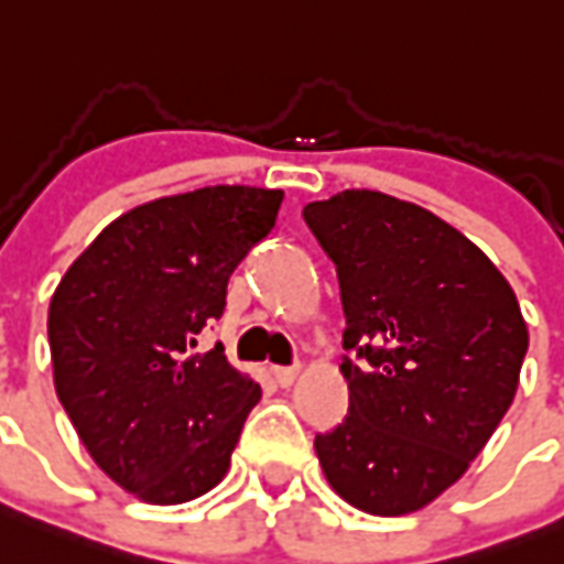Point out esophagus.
I'll return each mask as SVG.
<instances>
[{"instance_id": "esophagus-1", "label": "esophagus", "mask_w": 564, "mask_h": 564, "mask_svg": "<svg viewBox=\"0 0 564 564\" xmlns=\"http://www.w3.org/2000/svg\"><path fill=\"white\" fill-rule=\"evenodd\" d=\"M296 377H300V368H296V365H291V368H273V379H276L282 388L294 386Z\"/></svg>"}]
</instances>
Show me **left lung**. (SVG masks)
I'll return each mask as SVG.
<instances>
[{
  "mask_svg": "<svg viewBox=\"0 0 564 564\" xmlns=\"http://www.w3.org/2000/svg\"><path fill=\"white\" fill-rule=\"evenodd\" d=\"M335 261L350 409L314 438L329 486L368 514L447 491L518 391L527 323L477 243L414 203L344 191L303 208Z\"/></svg>",
  "mask_w": 564,
  "mask_h": 564,
  "instance_id": "left-lung-1",
  "label": "left lung"
}]
</instances>
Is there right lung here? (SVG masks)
Returning a JSON list of instances; mask_svg holds the SVG:
<instances>
[{
    "instance_id": "add662e5",
    "label": "right lung",
    "mask_w": 564,
    "mask_h": 564,
    "mask_svg": "<svg viewBox=\"0 0 564 564\" xmlns=\"http://www.w3.org/2000/svg\"><path fill=\"white\" fill-rule=\"evenodd\" d=\"M282 191L161 196L108 223L50 303L55 391L99 468L143 503H187L229 470L261 388L223 344L226 285L276 226Z\"/></svg>"
}]
</instances>
